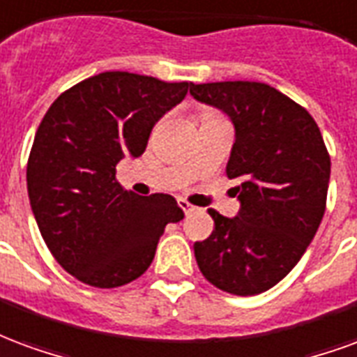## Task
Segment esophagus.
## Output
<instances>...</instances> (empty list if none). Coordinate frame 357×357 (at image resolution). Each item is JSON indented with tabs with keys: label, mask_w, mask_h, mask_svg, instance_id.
<instances>
[{
	"label": "esophagus",
	"mask_w": 357,
	"mask_h": 357,
	"mask_svg": "<svg viewBox=\"0 0 357 357\" xmlns=\"http://www.w3.org/2000/svg\"><path fill=\"white\" fill-rule=\"evenodd\" d=\"M178 205H181V209L184 211V213H192V211L196 209V207H194V205H190L188 202H186V199H178Z\"/></svg>",
	"instance_id": "obj_1"
}]
</instances>
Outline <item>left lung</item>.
Masks as SVG:
<instances>
[{"mask_svg":"<svg viewBox=\"0 0 357 357\" xmlns=\"http://www.w3.org/2000/svg\"><path fill=\"white\" fill-rule=\"evenodd\" d=\"M190 95L232 121L226 175L239 182L236 217L209 211L215 232L196 241L197 266L226 293L259 295L295 268L324 218L331 176L324 137L303 106L266 83H190Z\"/></svg>","mask_w":357,"mask_h":357,"instance_id":"8db88e82","label":"left lung"}]
</instances>
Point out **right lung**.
<instances>
[{
  "label": "right lung",
  "mask_w": 357,
  "mask_h": 357,
  "mask_svg": "<svg viewBox=\"0 0 357 357\" xmlns=\"http://www.w3.org/2000/svg\"><path fill=\"white\" fill-rule=\"evenodd\" d=\"M190 83L104 72L62 93L41 119L26 169L41 236L68 274L112 289L144 274L169 222L184 211L169 194L140 197L116 181L123 158L144 153L153 125Z\"/></svg>",
  "instance_id": "1"
}]
</instances>
